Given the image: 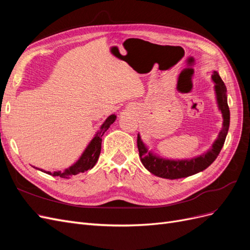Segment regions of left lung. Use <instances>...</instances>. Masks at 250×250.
Instances as JSON below:
<instances>
[{"label":"left lung","instance_id":"obj_1","mask_svg":"<svg viewBox=\"0 0 250 250\" xmlns=\"http://www.w3.org/2000/svg\"><path fill=\"white\" fill-rule=\"evenodd\" d=\"M211 80L214 82V90L217 101L218 109L222 115V129L218 134L211 147L198 156L192 158H185V160H172V158L164 157L155 153L152 149H149L145 142H143L140 133L138 134V149L141 162L150 173L153 175L167 179H178L194 175L203 170H206L208 166L214 163L217 156L224 145L226 135L229 128L230 113L228 104V95H226V86L222 81L219 73L214 71L211 73Z\"/></svg>","mask_w":250,"mask_h":250}]
</instances>
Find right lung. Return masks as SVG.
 Wrapping results in <instances>:
<instances>
[{
	"instance_id": "obj_1",
	"label": "right lung",
	"mask_w": 250,
	"mask_h": 250,
	"mask_svg": "<svg viewBox=\"0 0 250 250\" xmlns=\"http://www.w3.org/2000/svg\"><path fill=\"white\" fill-rule=\"evenodd\" d=\"M117 119V116L113 113V115H110L106 120L104 121V123L101 125L100 129L96 132L94 135V138L90 140L88 143V145L86 148L83 151L80 157L77 160L76 163H74L71 167L65 169L64 171H54V172H50V171H44L42 169L35 168L37 170H40L43 173H47L49 175L52 176H59L62 178H69L70 176L73 175H77L79 173L86 172L87 170L94 168V166L98 162V158H99L100 152H101V143H102V135L107 131L110 125L115 122Z\"/></svg>"
}]
</instances>
